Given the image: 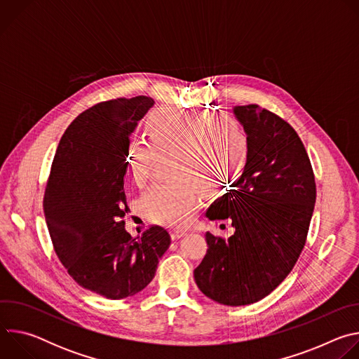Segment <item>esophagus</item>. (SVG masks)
<instances>
[{
	"instance_id": "obj_1",
	"label": "esophagus",
	"mask_w": 359,
	"mask_h": 359,
	"mask_svg": "<svg viewBox=\"0 0 359 359\" xmlns=\"http://www.w3.org/2000/svg\"><path fill=\"white\" fill-rule=\"evenodd\" d=\"M186 234H187V230L176 229V230H173V231L170 233V237H172V240H177V238H180V237H183V236H186Z\"/></svg>"
}]
</instances>
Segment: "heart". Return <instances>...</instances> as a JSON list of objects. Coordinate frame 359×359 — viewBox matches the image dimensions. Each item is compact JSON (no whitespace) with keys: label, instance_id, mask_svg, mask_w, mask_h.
Wrapping results in <instances>:
<instances>
[{"label":"heart","instance_id":"1","mask_svg":"<svg viewBox=\"0 0 359 359\" xmlns=\"http://www.w3.org/2000/svg\"><path fill=\"white\" fill-rule=\"evenodd\" d=\"M149 130L151 142L135 139L129 144L128 163L133 183L143 186L147 182L158 153L175 155V176L180 179L151 186L143 194L142 209L155 223H186L200 191L203 196L216 194L248 158V139L227 114L158 111L149 118Z\"/></svg>","mask_w":359,"mask_h":359}]
</instances>
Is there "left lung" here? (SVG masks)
<instances>
[{"mask_svg":"<svg viewBox=\"0 0 359 359\" xmlns=\"http://www.w3.org/2000/svg\"><path fill=\"white\" fill-rule=\"evenodd\" d=\"M248 139L241 177L208 209L231 220L224 240L206 233L208 251L194 270L200 291L238 306L257 302L290 274L305 245L316 204V177L297 132L259 105L236 107Z\"/></svg>","mask_w":359,"mask_h":359,"instance_id":"1","label":"left lung"}]
</instances>
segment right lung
<instances>
[{"instance_id":"obj_1","label":"right lung","mask_w":359,"mask_h":359,"mask_svg":"<svg viewBox=\"0 0 359 359\" xmlns=\"http://www.w3.org/2000/svg\"><path fill=\"white\" fill-rule=\"evenodd\" d=\"M153 105L147 96L118 97L76 116L45 187L43 213L60 262L81 287L109 299L142 291L170 245L163 227L133 238L122 220L129 136Z\"/></svg>"}]
</instances>
